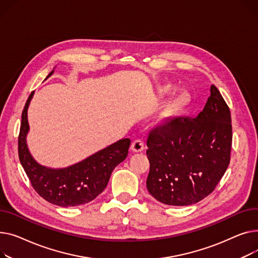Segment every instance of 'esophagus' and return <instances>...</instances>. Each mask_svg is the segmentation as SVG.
<instances>
[{"instance_id":"esophagus-1","label":"esophagus","mask_w":258,"mask_h":258,"mask_svg":"<svg viewBox=\"0 0 258 258\" xmlns=\"http://www.w3.org/2000/svg\"><path fill=\"white\" fill-rule=\"evenodd\" d=\"M145 149V144L142 140H135L132 144H131V150L133 152H142Z\"/></svg>"}]
</instances>
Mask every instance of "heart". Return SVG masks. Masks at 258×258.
<instances>
[{
	"mask_svg": "<svg viewBox=\"0 0 258 258\" xmlns=\"http://www.w3.org/2000/svg\"><path fill=\"white\" fill-rule=\"evenodd\" d=\"M173 89L172 85H163L159 88L161 94L169 93ZM190 102V98L186 93H179L175 95L172 99L166 102L157 115V122L159 124H163L169 122L170 119L176 117L180 113H182Z\"/></svg>",
	"mask_w": 258,
	"mask_h": 258,
	"instance_id": "b5f03b06",
	"label": "heart"
}]
</instances>
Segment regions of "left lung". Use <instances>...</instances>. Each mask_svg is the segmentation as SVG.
<instances>
[{
  "mask_svg": "<svg viewBox=\"0 0 258 258\" xmlns=\"http://www.w3.org/2000/svg\"><path fill=\"white\" fill-rule=\"evenodd\" d=\"M231 114L219 89L197 117L176 116L150 131L147 188L159 202L185 206L214 191L230 162Z\"/></svg>",
  "mask_w": 258,
  "mask_h": 258,
  "instance_id": "8db88e82",
  "label": "left lung"
}]
</instances>
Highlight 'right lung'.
Here are the masks:
<instances>
[{
    "label": "right lung",
    "instance_id": "1",
    "mask_svg": "<svg viewBox=\"0 0 258 258\" xmlns=\"http://www.w3.org/2000/svg\"><path fill=\"white\" fill-rule=\"evenodd\" d=\"M52 74L53 71L48 77ZM33 94H30L24 107L19 135V157L30 182L41 198L58 206H78L90 202L105 189L113 169L127 157L131 141L119 140L64 169L40 165L30 154L26 143L29 131L27 110Z\"/></svg>",
    "mask_w": 258,
    "mask_h": 258
}]
</instances>
